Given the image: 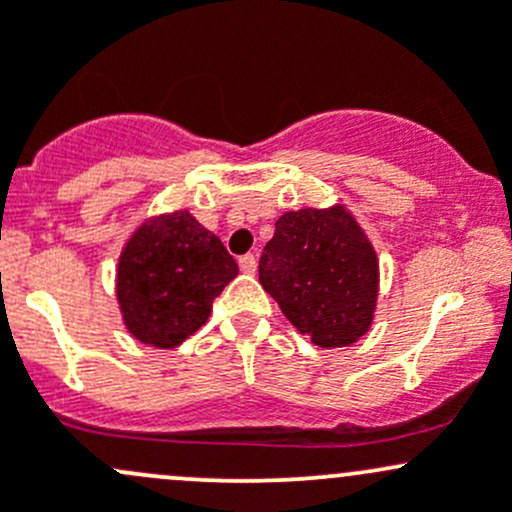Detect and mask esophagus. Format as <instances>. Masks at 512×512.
Wrapping results in <instances>:
<instances>
[{
	"label": "esophagus",
	"mask_w": 512,
	"mask_h": 512,
	"mask_svg": "<svg viewBox=\"0 0 512 512\" xmlns=\"http://www.w3.org/2000/svg\"><path fill=\"white\" fill-rule=\"evenodd\" d=\"M256 266H258V261H256L254 254H244L239 258V268L244 273H256Z\"/></svg>",
	"instance_id": "obj_1"
}]
</instances>
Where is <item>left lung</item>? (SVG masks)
Segmentation results:
<instances>
[{"mask_svg": "<svg viewBox=\"0 0 512 512\" xmlns=\"http://www.w3.org/2000/svg\"><path fill=\"white\" fill-rule=\"evenodd\" d=\"M263 290L322 349L359 342L378 300V256L344 205L280 214L258 263Z\"/></svg>", "mask_w": 512, "mask_h": 512, "instance_id": "8db88e82", "label": "left lung"}]
</instances>
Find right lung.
I'll return each mask as SVG.
<instances>
[{"label": "right lung", "mask_w": 512, "mask_h": 512, "mask_svg": "<svg viewBox=\"0 0 512 512\" xmlns=\"http://www.w3.org/2000/svg\"><path fill=\"white\" fill-rule=\"evenodd\" d=\"M239 273L217 234L188 210L148 217L126 239L117 302L134 339L175 349L207 322L212 302Z\"/></svg>", "instance_id": "1"}]
</instances>
